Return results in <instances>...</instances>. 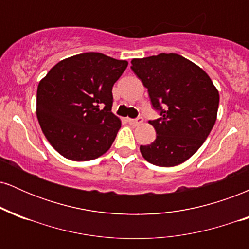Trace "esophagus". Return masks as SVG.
I'll return each instance as SVG.
<instances>
[{
    "label": "esophagus",
    "mask_w": 249,
    "mask_h": 249,
    "mask_svg": "<svg viewBox=\"0 0 249 249\" xmlns=\"http://www.w3.org/2000/svg\"><path fill=\"white\" fill-rule=\"evenodd\" d=\"M128 124L132 125V126H138L142 123V118H137V119H127Z\"/></svg>",
    "instance_id": "1"
}]
</instances>
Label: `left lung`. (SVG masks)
<instances>
[{"label":"left lung","mask_w":249,"mask_h":249,"mask_svg":"<svg viewBox=\"0 0 249 249\" xmlns=\"http://www.w3.org/2000/svg\"><path fill=\"white\" fill-rule=\"evenodd\" d=\"M131 64L161 116L148 122L157 137L150 145H141L142 156L161 167L186 161L215 124L218 89L201 68L178 53L133 58Z\"/></svg>","instance_id":"obj_1"}]
</instances>
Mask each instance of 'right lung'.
<instances>
[{
  "mask_svg": "<svg viewBox=\"0 0 249 249\" xmlns=\"http://www.w3.org/2000/svg\"><path fill=\"white\" fill-rule=\"evenodd\" d=\"M126 61L99 53L68 57L37 88L36 115L45 138L73 161L98 158L111 147L122 122L112 108V87Z\"/></svg>",
  "mask_w": 249,
  "mask_h": 249,
  "instance_id": "add662e5",
  "label": "right lung"
}]
</instances>
